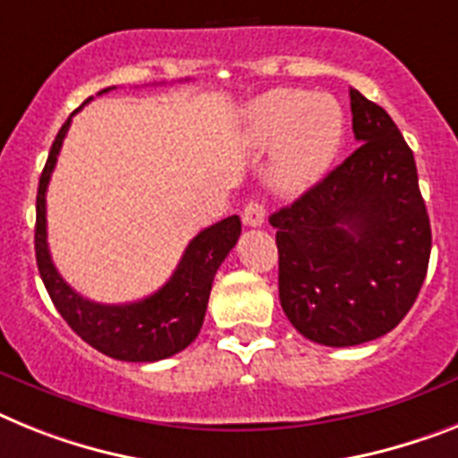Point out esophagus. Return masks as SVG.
<instances>
[{
	"label": "esophagus",
	"mask_w": 458,
	"mask_h": 458,
	"mask_svg": "<svg viewBox=\"0 0 458 458\" xmlns=\"http://www.w3.org/2000/svg\"><path fill=\"white\" fill-rule=\"evenodd\" d=\"M242 221H244V225H251V228H259V225H263L265 207L260 205L259 199H251V202H247V207L242 209Z\"/></svg>",
	"instance_id": "obj_1"
}]
</instances>
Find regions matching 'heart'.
<instances>
[{"label":"heart","mask_w":458,"mask_h":458,"mask_svg":"<svg viewBox=\"0 0 458 458\" xmlns=\"http://www.w3.org/2000/svg\"><path fill=\"white\" fill-rule=\"evenodd\" d=\"M249 141L276 148L272 182L282 193H302L333 167L342 140L344 114L335 98L324 92H265L249 106Z\"/></svg>","instance_id":"b5f03b06"}]
</instances>
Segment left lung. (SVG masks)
Wrapping results in <instances>:
<instances>
[{
	"label": "left lung",
	"mask_w": 458,
	"mask_h": 458,
	"mask_svg": "<svg viewBox=\"0 0 458 458\" xmlns=\"http://www.w3.org/2000/svg\"><path fill=\"white\" fill-rule=\"evenodd\" d=\"M349 98L360 146L270 216L284 314L326 347H353L394 330L417 301L431 256L410 146L382 106L359 90Z\"/></svg>",
	"instance_id": "1"
}]
</instances>
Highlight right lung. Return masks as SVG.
Here are the masks:
<instances>
[{
	"mask_svg": "<svg viewBox=\"0 0 458 458\" xmlns=\"http://www.w3.org/2000/svg\"><path fill=\"white\" fill-rule=\"evenodd\" d=\"M72 116L64 121L53 141L46 167L41 172L39 191H37L34 251H37V265H39L46 291L69 328L98 352L106 353L111 359L130 360V363L170 359L186 349L202 328L214 275L230 249L237 244V237L242 233L240 216L223 218L198 233L183 251L170 282L144 301L128 302V305H102V302L88 301L76 293L55 270L51 251H48V240H46V188L55 170Z\"/></svg>",
	"mask_w": 458,
	"mask_h": 458,
	"instance_id": "obj_1",
	"label": "right lung"
}]
</instances>
